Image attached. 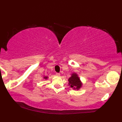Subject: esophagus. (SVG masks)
Returning a JSON list of instances; mask_svg holds the SVG:
<instances>
[{
	"mask_svg": "<svg viewBox=\"0 0 122 122\" xmlns=\"http://www.w3.org/2000/svg\"><path fill=\"white\" fill-rule=\"evenodd\" d=\"M56 75L57 76H60V73H56Z\"/></svg>",
	"mask_w": 122,
	"mask_h": 122,
	"instance_id": "esophagus-1",
	"label": "esophagus"
}]
</instances>
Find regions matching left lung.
<instances>
[{"instance_id":"1","label":"left lung","mask_w":122,"mask_h":122,"mask_svg":"<svg viewBox=\"0 0 122 122\" xmlns=\"http://www.w3.org/2000/svg\"><path fill=\"white\" fill-rule=\"evenodd\" d=\"M68 85L73 90H79L82 86V82L76 73H72L71 76L68 78Z\"/></svg>"}]
</instances>
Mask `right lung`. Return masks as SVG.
<instances>
[{"instance_id": "1", "label": "right lung", "mask_w": 122, "mask_h": 122, "mask_svg": "<svg viewBox=\"0 0 122 122\" xmlns=\"http://www.w3.org/2000/svg\"><path fill=\"white\" fill-rule=\"evenodd\" d=\"M44 78L45 79V80H46V79L48 78V77H47V76H44Z\"/></svg>"}]
</instances>
